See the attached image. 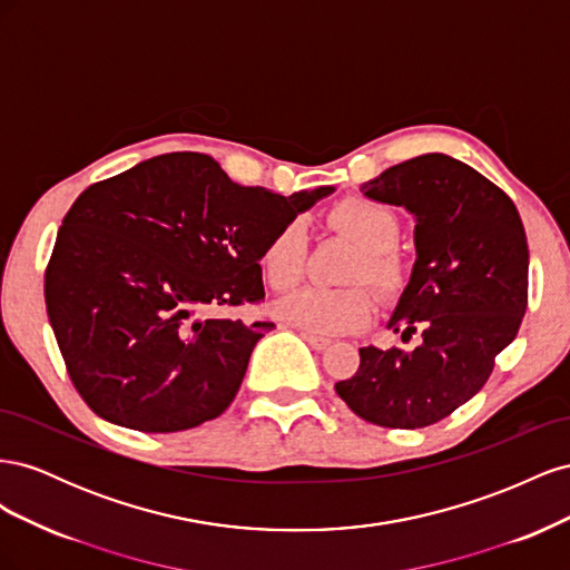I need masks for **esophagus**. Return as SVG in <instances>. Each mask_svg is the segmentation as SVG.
<instances>
[{"mask_svg":"<svg viewBox=\"0 0 570 570\" xmlns=\"http://www.w3.org/2000/svg\"><path fill=\"white\" fill-rule=\"evenodd\" d=\"M302 337L308 344H312V350H316V352H323V350L331 347V340H325V337H318V335H312V333H302Z\"/></svg>","mask_w":570,"mask_h":570,"instance_id":"34e87169","label":"esophagus"}]
</instances>
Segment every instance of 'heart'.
Instances as JSON below:
<instances>
[{
	"label": "heart",
	"instance_id": "1",
	"mask_svg": "<svg viewBox=\"0 0 570 570\" xmlns=\"http://www.w3.org/2000/svg\"><path fill=\"white\" fill-rule=\"evenodd\" d=\"M331 226L352 237L361 256L352 271L354 283L368 281L383 295H394L404 285V264L394 252L400 239V220L387 209L366 197L342 199L327 216ZM308 239L302 220H289L275 233L262 254L266 281L275 289L295 287L306 271ZM275 314L312 335H344L361 331L375 314V297L366 287L325 289L304 287L275 304Z\"/></svg>",
	"mask_w": 570,
	"mask_h": 570
}]
</instances>
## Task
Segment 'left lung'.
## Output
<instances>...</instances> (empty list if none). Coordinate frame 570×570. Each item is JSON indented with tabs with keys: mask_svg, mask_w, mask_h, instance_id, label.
<instances>
[{
	"mask_svg": "<svg viewBox=\"0 0 570 570\" xmlns=\"http://www.w3.org/2000/svg\"><path fill=\"white\" fill-rule=\"evenodd\" d=\"M416 220L411 268L387 327L413 350L361 347L358 371L335 385L356 416L416 430L450 416L488 383L528 306V243L513 202L446 154L396 164L358 187Z\"/></svg>",
	"mask_w": 570,
	"mask_h": 570,
	"instance_id": "1",
	"label": "left lung"
}]
</instances>
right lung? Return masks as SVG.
<instances>
[{
  "mask_svg": "<svg viewBox=\"0 0 570 570\" xmlns=\"http://www.w3.org/2000/svg\"><path fill=\"white\" fill-rule=\"evenodd\" d=\"M333 193L237 185L197 151L161 154L85 189L59 228L45 302L68 375L97 416L140 433L220 416L275 325L204 314L262 302L268 239Z\"/></svg>",
  "mask_w": 570,
  "mask_h": 570,
  "instance_id": "obj_1",
  "label": "right lung"
}]
</instances>
